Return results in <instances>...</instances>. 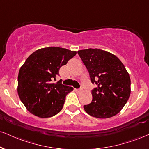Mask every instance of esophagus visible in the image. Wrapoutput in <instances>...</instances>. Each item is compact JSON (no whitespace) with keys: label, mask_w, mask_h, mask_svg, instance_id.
<instances>
[{"label":"esophagus","mask_w":149,"mask_h":149,"mask_svg":"<svg viewBox=\"0 0 149 149\" xmlns=\"http://www.w3.org/2000/svg\"><path fill=\"white\" fill-rule=\"evenodd\" d=\"M76 91L78 92H80L82 91V89H76Z\"/></svg>","instance_id":"esophagus-1"}]
</instances>
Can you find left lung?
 <instances>
[{"label": "left lung", "mask_w": 149, "mask_h": 149, "mask_svg": "<svg viewBox=\"0 0 149 149\" xmlns=\"http://www.w3.org/2000/svg\"><path fill=\"white\" fill-rule=\"evenodd\" d=\"M97 87L92 90V101L84 105L85 112L99 119L112 117L121 111L130 94V78L121 60L115 55L98 48L78 51Z\"/></svg>", "instance_id": "1"}]
</instances>
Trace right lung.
Segmentation results:
<instances>
[{"label":"right lung","instance_id":"1","mask_svg":"<svg viewBox=\"0 0 149 149\" xmlns=\"http://www.w3.org/2000/svg\"><path fill=\"white\" fill-rule=\"evenodd\" d=\"M76 55L60 47L41 48L32 53L21 67L18 76V94L30 113L41 118L55 116L63 107L67 95L73 88L52 80L59 70Z\"/></svg>","mask_w":149,"mask_h":149}]
</instances>
